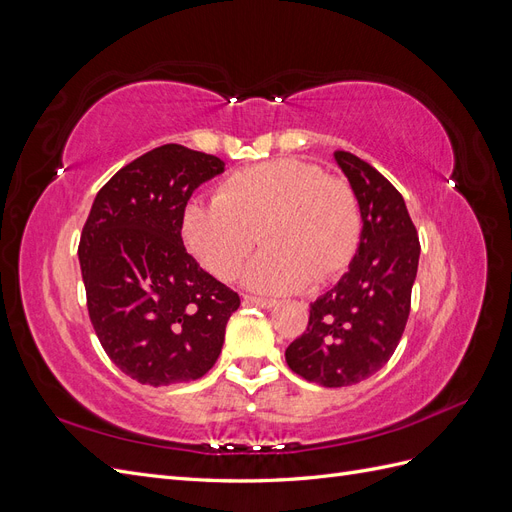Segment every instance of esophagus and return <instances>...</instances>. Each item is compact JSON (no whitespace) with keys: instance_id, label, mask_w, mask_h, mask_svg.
<instances>
[{"instance_id":"obj_1","label":"esophagus","mask_w":512,"mask_h":512,"mask_svg":"<svg viewBox=\"0 0 512 512\" xmlns=\"http://www.w3.org/2000/svg\"><path fill=\"white\" fill-rule=\"evenodd\" d=\"M243 303H245V305H256V307L271 309L277 301H275V299H260V297H252V294H245V297H243Z\"/></svg>"}]
</instances>
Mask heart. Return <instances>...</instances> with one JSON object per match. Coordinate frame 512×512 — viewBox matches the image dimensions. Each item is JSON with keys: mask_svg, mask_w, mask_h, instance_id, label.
Here are the masks:
<instances>
[{"mask_svg": "<svg viewBox=\"0 0 512 512\" xmlns=\"http://www.w3.org/2000/svg\"><path fill=\"white\" fill-rule=\"evenodd\" d=\"M267 243L243 282L286 294L309 282L327 284L359 252L363 215L352 185L318 164L280 158L228 175L215 200L183 207L181 237L194 258L220 280H232L254 245Z\"/></svg>", "mask_w": 512, "mask_h": 512, "instance_id": "b5f03b06", "label": "heart"}]
</instances>
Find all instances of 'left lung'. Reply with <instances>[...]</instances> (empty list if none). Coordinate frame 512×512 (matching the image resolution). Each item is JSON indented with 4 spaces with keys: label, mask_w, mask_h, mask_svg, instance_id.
Listing matches in <instances>:
<instances>
[{
    "label": "left lung",
    "mask_w": 512,
    "mask_h": 512,
    "mask_svg": "<svg viewBox=\"0 0 512 512\" xmlns=\"http://www.w3.org/2000/svg\"><path fill=\"white\" fill-rule=\"evenodd\" d=\"M333 158L359 198L363 237L348 273L309 305L307 331L286 348L294 374L329 389L374 376L391 359L421 254L404 196L391 181L348 151Z\"/></svg>",
    "instance_id": "8db88e82"
}]
</instances>
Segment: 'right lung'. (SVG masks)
Instances as JSON below:
<instances>
[{
	"instance_id": "obj_1",
	"label": "right lung",
	"mask_w": 512,
	"mask_h": 512,
	"mask_svg": "<svg viewBox=\"0 0 512 512\" xmlns=\"http://www.w3.org/2000/svg\"><path fill=\"white\" fill-rule=\"evenodd\" d=\"M220 173V158L170 143L123 166L91 205L79 245L89 318L111 361L141 384L203 378L241 305L181 239L183 207Z\"/></svg>"
}]
</instances>
